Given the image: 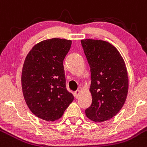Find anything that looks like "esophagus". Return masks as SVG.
Returning <instances> with one entry per match:
<instances>
[{"label": "esophagus", "instance_id": "34e87169", "mask_svg": "<svg viewBox=\"0 0 147 147\" xmlns=\"http://www.w3.org/2000/svg\"><path fill=\"white\" fill-rule=\"evenodd\" d=\"M80 90H77V91H75V96L77 98H78V96H79V95H80Z\"/></svg>", "mask_w": 147, "mask_h": 147}]
</instances>
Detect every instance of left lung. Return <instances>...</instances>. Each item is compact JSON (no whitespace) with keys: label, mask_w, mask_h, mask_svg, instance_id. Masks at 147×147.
<instances>
[{"label":"left lung","mask_w":147,"mask_h":147,"mask_svg":"<svg viewBox=\"0 0 147 147\" xmlns=\"http://www.w3.org/2000/svg\"><path fill=\"white\" fill-rule=\"evenodd\" d=\"M91 71L92 103L85 110L94 122L110 120L120 111L128 92V75L123 57L110 43L81 40Z\"/></svg>","instance_id":"obj_1"}]
</instances>
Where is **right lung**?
I'll use <instances>...</instances> for the list:
<instances>
[{
    "label": "right lung",
    "mask_w": 147,
    "mask_h": 147,
    "mask_svg": "<svg viewBox=\"0 0 147 147\" xmlns=\"http://www.w3.org/2000/svg\"><path fill=\"white\" fill-rule=\"evenodd\" d=\"M72 41L53 38L38 43L27 54L22 72L26 103L36 117L55 121L61 118L74 96L66 89L63 60Z\"/></svg>",
    "instance_id": "obj_1"
}]
</instances>
